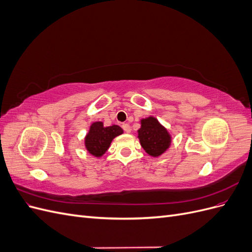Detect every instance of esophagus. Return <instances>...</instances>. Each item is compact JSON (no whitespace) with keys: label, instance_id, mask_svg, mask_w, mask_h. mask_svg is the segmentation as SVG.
I'll use <instances>...</instances> for the list:
<instances>
[{"label":"esophagus","instance_id":"obj_1","mask_svg":"<svg viewBox=\"0 0 252 252\" xmlns=\"http://www.w3.org/2000/svg\"><path fill=\"white\" fill-rule=\"evenodd\" d=\"M122 128H123V130H124L125 132H127V133H129V132H130V130H131L130 126H129V124H127V123L122 125Z\"/></svg>","mask_w":252,"mask_h":252}]
</instances>
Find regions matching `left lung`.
<instances>
[{
    "mask_svg": "<svg viewBox=\"0 0 252 252\" xmlns=\"http://www.w3.org/2000/svg\"><path fill=\"white\" fill-rule=\"evenodd\" d=\"M141 124L139 139L142 147L149 156H161L170 145L171 139L168 131L154 117L142 120Z\"/></svg>",
    "mask_w": 252,
    "mask_h": 252,
    "instance_id": "left-lung-1",
    "label": "left lung"
}]
</instances>
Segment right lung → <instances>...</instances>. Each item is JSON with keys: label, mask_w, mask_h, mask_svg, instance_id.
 <instances>
[{"label": "right lung", "mask_w": 252, "mask_h": 252, "mask_svg": "<svg viewBox=\"0 0 252 252\" xmlns=\"http://www.w3.org/2000/svg\"><path fill=\"white\" fill-rule=\"evenodd\" d=\"M122 133L123 129L118 125L104 127L102 122H95L90 126L85 138L86 148L93 156L102 157L109 148L111 141Z\"/></svg>", "instance_id": "right-lung-1"}]
</instances>
